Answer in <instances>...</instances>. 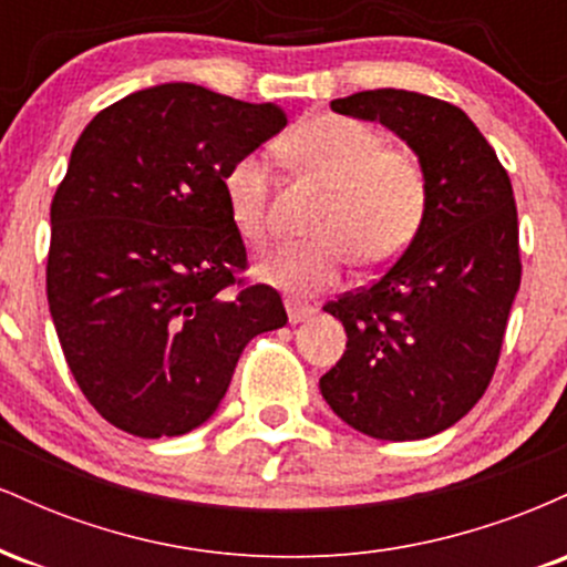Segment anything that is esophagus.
Here are the masks:
<instances>
[{
  "label": "esophagus",
  "instance_id": "esophagus-1",
  "mask_svg": "<svg viewBox=\"0 0 567 567\" xmlns=\"http://www.w3.org/2000/svg\"><path fill=\"white\" fill-rule=\"evenodd\" d=\"M285 309H288V320H290L292 324L306 322V320H309L311 315H315V309H311L309 303L292 301V298H288V301H285Z\"/></svg>",
  "mask_w": 567,
  "mask_h": 567
}]
</instances>
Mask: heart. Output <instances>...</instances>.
Here are the masks:
<instances>
[{"label":"heart","instance_id":"heart-1","mask_svg":"<svg viewBox=\"0 0 567 567\" xmlns=\"http://www.w3.org/2000/svg\"><path fill=\"white\" fill-rule=\"evenodd\" d=\"M292 159L330 186L309 243L266 252L258 271L279 288L309 296L333 288L354 256L362 269H381L408 250L429 207V175L415 152L386 146L370 122L328 114L306 120L288 138ZM271 173L264 152H245L226 167L224 199L247 243L269 234Z\"/></svg>","mask_w":567,"mask_h":567}]
</instances>
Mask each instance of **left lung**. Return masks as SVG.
Masks as SVG:
<instances>
[{
	"label": "left lung",
	"mask_w": 567,
	"mask_h": 567,
	"mask_svg": "<svg viewBox=\"0 0 567 567\" xmlns=\"http://www.w3.org/2000/svg\"><path fill=\"white\" fill-rule=\"evenodd\" d=\"M330 109L408 141L426 167L429 207L400 258L324 303L347 351L320 379L322 396L368 437H432L464 419L496 373L523 277L509 173L470 116L440 97L383 87Z\"/></svg>",
	"instance_id": "1"
}]
</instances>
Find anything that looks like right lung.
<instances>
[{"label":"right lung","instance_id":"1","mask_svg":"<svg viewBox=\"0 0 567 567\" xmlns=\"http://www.w3.org/2000/svg\"><path fill=\"white\" fill-rule=\"evenodd\" d=\"M288 125L277 103L199 84L138 90L93 116L50 207L48 303L82 394L109 424L157 440L216 413L258 333L288 322L247 285L224 173Z\"/></svg>","mask_w":567,"mask_h":567}]
</instances>
